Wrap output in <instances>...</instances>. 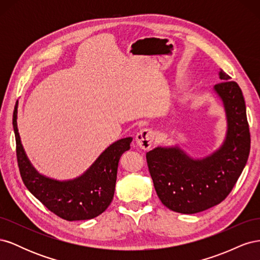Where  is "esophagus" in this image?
I'll return each mask as SVG.
<instances>
[{"label": "esophagus", "instance_id": "1", "mask_svg": "<svg viewBox=\"0 0 260 260\" xmlns=\"http://www.w3.org/2000/svg\"><path fill=\"white\" fill-rule=\"evenodd\" d=\"M154 131L151 129H142L140 130L136 136V143L142 149H148L152 146L154 141Z\"/></svg>", "mask_w": 260, "mask_h": 260}]
</instances>
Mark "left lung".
Returning <instances> with one entry per match:
<instances>
[{
  "mask_svg": "<svg viewBox=\"0 0 260 260\" xmlns=\"http://www.w3.org/2000/svg\"><path fill=\"white\" fill-rule=\"evenodd\" d=\"M211 92L221 101L226 131L210 154L195 158L178 144L157 146L146 153L157 195L180 214H196L221 203L233 188L248 159L250 136L245 101L237 82L220 69Z\"/></svg>",
  "mask_w": 260,
  "mask_h": 260,
  "instance_id": "8db88e82",
  "label": "left lung"
}]
</instances>
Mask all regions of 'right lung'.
Here are the masks:
<instances>
[{
    "instance_id": "1",
    "label": "right lung",
    "mask_w": 260,
    "mask_h": 260,
    "mask_svg": "<svg viewBox=\"0 0 260 260\" xmlns=\"http://www.w3.org/2000/svg\"><path fill=\"white\" fill-rule=\"evenodd\" d=\"M18 101L13 114L17 161L21 179L29 192L58 217L76 221L95 218L112 203L121 155L130 149L132 138L115 141L107 146L82 175L57 180L39 172L25 152L17 127Z\"/></svg>"
}]
</instances>
